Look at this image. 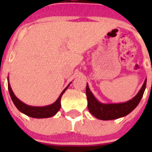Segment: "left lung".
Here are the masks:
<instances>
[{
  "instance_id": "8db88e82",
  "label": "left lung",
  "mask_w": 152,
  "mask_h": 152,
  "mask_svg": "<svg viewBox=\"0 0 152 152\" xmlns=\"http://www.w3.org/2000/svg\"><path fill=\"white\" fill-rule=\"evenodd\" d=\"M145 79L142 88L136 96L129 101L121 103H102L96 100L90 90L88 84L86 87V94L88 98V107L90 113L96 118L102 120H111L128 115L138 106L146 88Z\"/></svg>"
}]
</instances>
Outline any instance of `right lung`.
I'll use <instances>...</instances> for the list:
<instances>
[{
    "label": "right lung",
    "instance_id": "right-lung-1",
    "mask_svg": "<svg viewBox=\"0 0 152 152\" xmlns=\"http://www.w3.org/2000/svg\"><path fill=\"white\" fill-rule=\"evenodd\" d=\"M8 79V78H7ZM71 84V83H70ZM70 84L67 86L66 88H64V91L61 93L59 97L58 98L55 103L49 106H45V107H32V106H29L23 103L22 101L19 100L18 98L15 96V94H13V91H12L11 88H10V84L8 83V91L10 93V97L12 99V101L13 102L14 105L16 106L19 110L21 113H24L25 115L28 116L33 118H38V119H41V118H49L52 117V116H55L57 112L61 108V96L63 95L65 91L68 89V86Z\"/></svg>",
    "mask_w": 152,
    "mask_h": 152
}]
</instances>
